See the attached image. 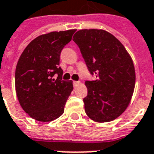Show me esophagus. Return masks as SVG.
Wrapping results in <instances>:
<instances>
[{
	"label": "esophagus",
	"mask_w": 154,
	"mask_h": 154,
	"mask_svg": "<svg viewBox=\"0 0 154 154\" xmlns=\"http://www.w3.org/2000/svg\"><path fill=\"white\" fill-rule=\"evenodd\" d=\"M79 84L80 82H77V81H74V82H73V85H74V86H77V85H78Z\"/></svg>",
	"instance_id": "esophagus-1"
}]
</instances>
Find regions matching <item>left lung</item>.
Returning <instances> with one entry per match:
<instances>
[{
	"label": "left lung",
	"mask_w": 154,
	"mask_h": 154,
	"mask_svg": "<svg viewBox=\"0 0 154 154\" xmlns=\"http://www.w3.org/2000/svg\"><path fill=\"white\" fill-rule=\"evenodd\" d=\"M88 69L96 81H86L85 110L97 122L113 121L128 107L135 87L131 57L120 41L102 29H82L73 36Z\"/></svg>",
	"instance_id": "obj_1"
}]
</instances>
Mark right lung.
Listing matches in <instances>:
<instances>
[{
    "label": "right lung",
    "mask_w": 154,
    "mask_h": 154,
    "mask_svg": "<svg viewBox=\"0 0 154 154\" xmlns=\"http://www.w3.org/2000/svg\"><path fill=\"white\" fill-rule=\"evenodd\" d=\"M75 32L41 35L28 45L18 60L15 72L18 101L24 111L38 122H51L64 112L73 85L72 81L62 80L60 55Z\"/></svg>",
    "instance_id": "right-lung-1"
}]
</instances>
